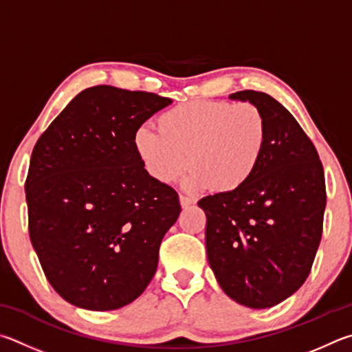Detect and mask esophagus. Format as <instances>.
Segmentation results:
<instances>
[{"mask_svg": "<svg viewBox=\"0 0 352 352\" xmlns=\"http://www.w3.org/2000/svg\"><path fill=\"white\" fill-rule=\"evenodd\" d=\"M179 202H181L182 208H187V207H190L192 204H195L196 201L193 198H188V196H186V195H181L179 196Z\"/></svg>", "mask_w": 352, "mask_h": 352, "instance_id": "esophagus-1", "label": "esophagus"}]
</instances>
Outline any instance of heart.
<instances>
[{
  "label": "heart",
  "mask_w": 352,
  "mask_h": 352,
  "mask_svg": "<svg viewBox=\"0 0 352 352\" xmlns=\"http://www.w3.org/2000/svg\"><path fill=\"white\" fill-rule=\"evenodd\" d=\"M135 129L133 146L153 181L170 184L192 166L186 187L233 193L254 177L269 139L263 111L250 102L190 100Z\"/></svg>",
  "instance_id": "1"
}]
</instances>
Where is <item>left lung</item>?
I'll use <instances>...</instances> for the list:
<instances>
[{
    "mask_svg": "<svg viewBox=\"0 0 352 352\" xmlns=\"http://www.w3.org/2000/svg\"><path fill=\"white\" fill-rule=\"evenodd\" d=\"M230 98L266 116V150L249 184L198 204L219 286L239 305L266 309L297 292L311 272L323 233L324 173L312 140L280 102L252 89Z\"/></svg>",
    "mask_w": 352,
    "mask_h": 352,
    "instance_id": "1",
    "label": "left lung"
}]
</instances>
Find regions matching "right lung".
Instances as JSON below:
<instances>
[{"label": "right lung", "mask_w": 352, "mask_h": 352, "mask_svg": "<svg viewBox=\"0 0 352 352\" xmlns=\"http://www.w3.org/2000/svg\"><path fill=\"white\" fill-rule=\"evenodd\" d=\"M171 98L97 85L40 135L26 177L29 236L61 298L91 311L131 303L156 274L181 213L177 193L142 168L133 135Z\"/></svg>", "instance_id": "right-lung-1"}]
</instances>
